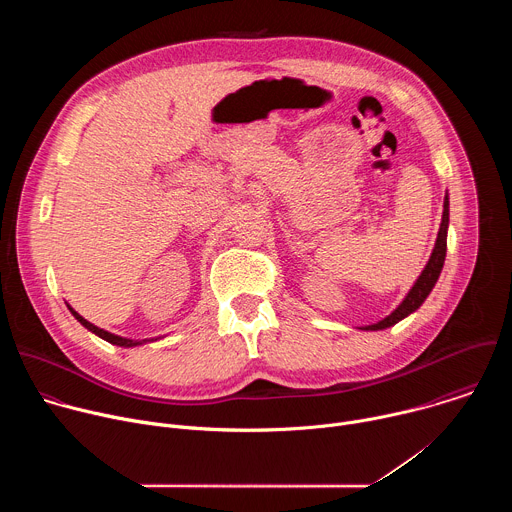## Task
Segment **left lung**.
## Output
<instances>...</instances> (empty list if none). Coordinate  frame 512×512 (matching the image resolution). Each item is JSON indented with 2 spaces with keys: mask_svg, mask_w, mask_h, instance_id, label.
Segmentation results:
<instances>
[{
  "mask_svg": "<svg viewBox=\"0 0 512 512\" xmlns=\"http://www.w3.org/2000/svg\"><path fill=\"white\" fill-rule=\"evenodd\" d=\"M448 223H450V200H448V196H446V198H444V214H442L440 233H437V241H435L433 253H431V257H429L425 269L421 271L419 279L415 281V285L411 287V291L405 296V300L399 304V308H397L391 316H387L385 320H381V322H377V324L364 326V330H383V328H389V326L401 322L403 318H407L411 312H415V310L425 302V298L429 296V291L433 289L437 277H440L442 267H444V261H446Z\"/></svg>",
  "mask_w": 512,
  "mask_h": 512,
  "instance_id": "8db88e82",
  "label": "left lung"
}]
</instances>
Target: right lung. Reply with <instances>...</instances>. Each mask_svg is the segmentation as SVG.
Listing matches in <instances>:
<instances>
[{"label":"right lung","mask_w":512,"mask_h":512,"mask_svg":"<svg viewBox=\"0 0 512 512\" xmlns=\"http://www.w3.org/2000/svg\"><path fill=\"white\" fill-rule=\"evenodd\" d=\"M68 310L72 312V316H75L87 330H91L93 334H97L99 338H103V340H107V342H111V344H117V346H137V344H143V342H148V340H129V338H121V336H115V334H111V332H107V330H101V328H97L95 324H91L89 320H85L81 314H77L75 310H72L70 306H68ZM154 340V338H152Z\"/></svg>","instance_id":"right-lung-1"}]
</instances>
